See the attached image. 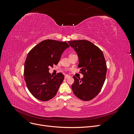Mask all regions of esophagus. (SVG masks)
Here are the masks:
<instances>
[{
  "instance_id": "obj_1",
  "label": "esophagus",
  "mask_w": 134,
  "mask_h": 134,
  "mask_svg": "<svg viewBox=\"0 0 134 134\" xmlns=\"http://www.w3.org/2000/svg\"><path fill=\"white\" fill-rule=\"evenodd\" d=\"M68 78H69V76L68 75H65V79H67Z\"/></svg>"
}]
</instances>
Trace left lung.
<instances>
[{
	"label": "left lung",
	"mask_w": 134,
	"mask_h": 134,
	"mask_svg": "<svg viewBox=\"0 0 134 134\" xmlns=\"http://www.w3.org/2000/svg\"><path fill=\"white\" fill-rule=\"evenodd\" d=\"M79 58L78 67L83 78H76L71 88L74 94L83 100H90L99 94L104 83L107 65L103 52L91 42L85 40L68 41Z\"/></svg>",
	"instance_id": "obj_1"
}]
</instances>
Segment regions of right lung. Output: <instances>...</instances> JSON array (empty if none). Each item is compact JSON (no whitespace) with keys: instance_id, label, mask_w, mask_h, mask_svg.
I'll use <instances>...</instances> for the list:
<instances>
[{"instance_id":"right-lung-1","label":"right lung","mask_w":134,"mask_h":134,"mask_svg":"<svg viewBox=\"0 0 134 134\" xmlns=\"http://www.w3.org/2000/svg\"><path fill=\"white\" fill-rule=\"evenodd\" d=\"M69 47L66 42L46 40L28 52L24 76L28 90L36 98L47 101L56 94L64 76L62 72L51 75L49 67L58 64L63 52Z\"/></svg>"}]
</instances>
